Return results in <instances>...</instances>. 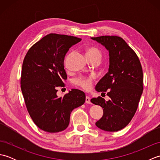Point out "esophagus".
Segmentation results:
<instances>
[{"instance_id":"1","label":"esophagus","mask_w":160,"mask_h":160,"mask_svg":"<svg viewBox=\"0 0 160 160\" xmlns=\"http://www.w3.org/2000/svg\"><path fill=\"white\" fill-rule=\"evenodd\" d=\"M90 100H91L90 97H89V96H86L85 102H86L87 104H91V101H90Z\"/></svg>"}]
</instances>
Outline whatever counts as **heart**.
<instances>
[{
    "mask_svg": "<svg viewBox=\"0 0 160 160\" xmlns=\"http://www.w3.org/2000/svg\"><path fill=\"white\" fill-rule=\"evenodd\" d=\"M87 56H100L101 53L100 51L98 50L96 47H89L87 49ZM94 79V77L93 76H81L79 78H77L74 79L73 83L76 85L82 88L84 90H89L91 89V85H92L93 80Z\"/></svg>",
    "mask_w": 160,
    "mask_h": 160,
    "instance_id": "1",
    "label": "heart"
}]
</instances>
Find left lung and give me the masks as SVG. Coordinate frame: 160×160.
I'll use <instances>...</instances> for the list:
<instances>
[{
    "label": "left lung",
    "instance_id": "1",
    "mask_svg": "<svg viewBox=\"0 0 160 160\" xmlns=\"http://www.w3.org/2000/svg\"><path fill=\"white\" fill-rule=\"evenodd\" d=\"M108 51V73L98 82L96 90L106 92L110 100L93 98L91 102L103 108V115L96 125L103 131L124 128L134 116L143 91V71L136 53L122 38L102 36L91 38Z\"/></svg>",
    "mask_w": 160,
    "mask_h": 160
}]
</instances>
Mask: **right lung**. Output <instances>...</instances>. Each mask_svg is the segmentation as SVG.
<instances>
[{
  "mask_svg": "<svg viewBox=\"0 0 160 160\" xmlns=\"http://www.w3.org/2000/svg\"><path fill=\"white\" fill-rule=\"evenodd\" d=\"M77 37L50 33L35 43L24 58L21 91L28 111L36 125L49 132L64 131L70 114L85 102V93L73 89L63 97L57 87H64L67 76L64 60L69 48L81 41Z\"/></svg>",
  "mask_w": 160,
  "mask_h": 160,
  "instance_id": "add662e5",
  "label": "right lung"
}]
</instances>
